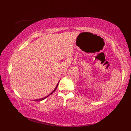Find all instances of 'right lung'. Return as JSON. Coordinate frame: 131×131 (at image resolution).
I'll list each match as a JSON object with an SVG mask.
<instances>
[{"label":"right lung","mask_w":131,"mask_h":131,"mask_svg":"<svg viewBox=\"0 0 131 131\" xmlns=\"http://www.w3.org/2000/svg\"><path fill=\"white\" fill-rule=\"evenodd\" d=\"M58 83H59V82H58V84H57V86H56V88H55V89H54V90L52 92H51L49 95H47V96H46V97H44V98H41V99H37V100H34V101H41V100H44L45 99H46V98H47L48 97V96H49L50 95H51V94H52L54 91H55V90H56V89L57 88V86H58Z\"/></svg>","instance_id":"obj_1"}]
</instances>
